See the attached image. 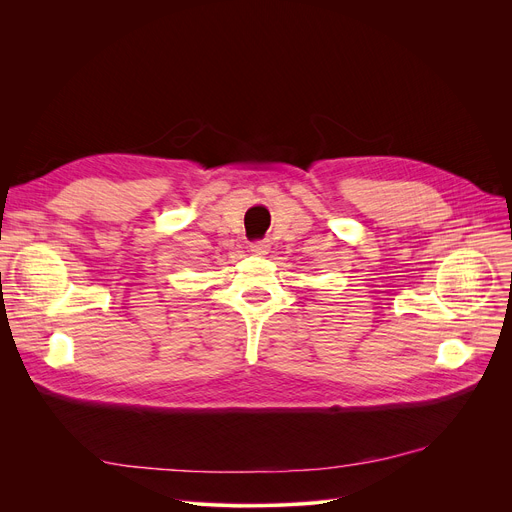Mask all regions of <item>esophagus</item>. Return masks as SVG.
Wrapping results in <instances>:
<instances>
[{"label": "esophagus", "instance_id": "34e87169", "mask_svg": "<svg viewBox=\"0 0 512 512\" xmlns=\"http://www.w3.org/2000/svg\"><path fill=\"white\" fill-rule=\"evenodd\" d=\"M270 247H272V242L267 238H259V240L251 242V251L257 255H265L267 251H270Z\"/></svg>", "mask_w": 512, "mask_h": 512}]
</instances>
